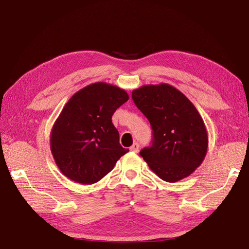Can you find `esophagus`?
<instances>
[{
  "label": "esophagus",
  "instance_id": "esophagus-1",
  "mask_svg": "<svg viewBox=\"0 0 249 249\" xmlns=\"http://www.w3.org/2000/svg\"><path fill=\"white\" fill-rule=\"evenodd\" d=\"M130 149L132 150V152H134V153H138L139 152V144L137 142H135L134 144L130 147Z\"/></svg>",
  "mask_w": 249,
  "mask_h": 249
}]
</instances>
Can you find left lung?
<instances>
[{
  "mask_svg": "<svg viewBox=\"0 0 249 249\" xmlns=\"http://www.w3.org/2000/svg\"><path fill=\"white\" fill-rule=\"evenodd\" d=\"M132 99L153 129L152 146L140 150L148 167L168 183L189 177L208 150V133L197 109L166 83L135 89Z\"/></svg>",
  "mask_w": 249,
  "mask_h": 249,
  "instance_id": "left-lung-1",
  "label": "left lung"
}]
</instances>
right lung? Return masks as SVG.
<instances>
[{
	"label": "right lung",
	"mask_w": 249,
	"mask_h": 249,
	"mask_svg": "<svg viewBox=\"0 0 249 249\" xmlns=\"http://www.w3.org/2000/svg\"><path fill=\"white\" fill-rule=\"evenodd\" d=\"M127 100L125 90L97 82L74 93L51 132V150L63 175L83 185L99 182L129 152L119 143L112 115Z\"/></svg>",
	"instance_id": "add662e5"
}]
</instances>
